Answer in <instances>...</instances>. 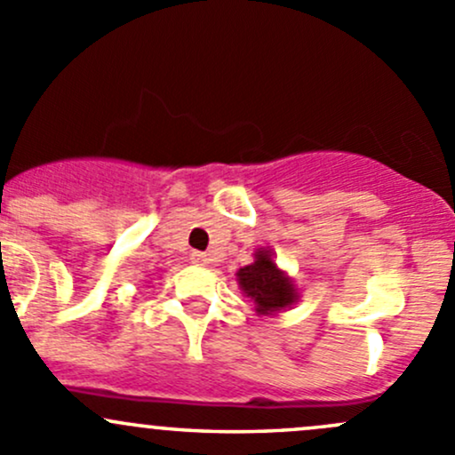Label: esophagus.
<instances>
[{
    "label": "esophagus",
    "mask_w": 455,
    "mask_h": 455,
    "mask_svg": "<svg viewBox=\"0 0 455 455\" xmlns=\"http://www.w3.org/2000/svg\"><path fill=\"white\" fill-rule=\"evenodd\" d=\"M193 262H196V265H210V256L204 254V251H195L193 254Z\"/></svg>",
    "instance_id": "34e87169"
}]
</instances>
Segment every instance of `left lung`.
Masks as SVG:
<instances>
[{"label": "left lung", "mask_w": 455, "mask_h": 455, "mask_svg": "<svg viewBox=\"0 0 455 455\" xmlns=\"http://www.w3.org/2000/svg\"><path fill=\"white\" fill-rule=\"evenodd\" d=\"M236 280L241 291L254 302L256 313L260 315L287 311L299 298L293 280L275 265L274 251L267 247L256 250L254 262L241 267L236 271Z\"/></svg>", "instance_id": "left-lung-1"}]
</instances>
